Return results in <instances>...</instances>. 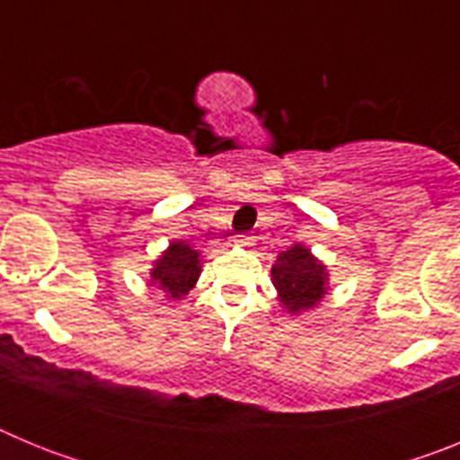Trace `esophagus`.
Segmentation results:
<instances>
[{
	"label": "esophagus",
	"mask_w": 460,
	"mask_h": 460,
	"mask_svg": "<svg viewBox=\"0 0 460 460\" xmlns=\"http://www.w3.org/2000/svg\"><path fill=\"white\" fill-rule=\"evenodd\" d=\"M234 243H237V246H243V249H249V246H253V237H251V234H239V237L234 239Z\"/></svg>",
	"instance_id": "34e87169"
}]
</instances>
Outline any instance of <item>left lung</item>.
I'll list each match as a JSON object with an SVG mask.
<instances>
[{
    "mask_svg": "<svg viewBox=\"0 0 460 460\" xmlns=\"http://www.w3.org/2000/svg\"><path fill=\"white\" fill-rule=\"evenodd\" d=\"M271 279L280 304L292 313L313 308L327 292V270L302 243H295L279 255L271 267Z\"/></svg>",
    "mask_w": 460,
    "mask_h": 460,
    "instance_id": "8db88e82",
    "label": "left lung"
}]
</instances>
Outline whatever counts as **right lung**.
Masks as SVG:
<instances>
[{
	"label": "right lung",
	"mask_w": 460,
	"mask_h": 460,
	"mask_svg": "<svg viewBox=\"0 0 460 460\" xmlns=\"http://www.w3.org/2000/svg\"><path fill=\"white\" fill-rule=\"evenodd\" d=\"M198 276H200V253L184 242L170 243V249L161 255V260H156L152 270L154 286L161 288L172 299L189 295Z\"/></svg>",
	"instance_id": "obj_1"
}]
</instances>
